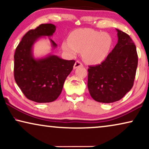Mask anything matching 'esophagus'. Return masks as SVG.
I'll list each match as a JSON object with an SVG mask.
<instances>
[{
	"instance_id": "obj_1",
	"label": "esophagus",
	"mask_w": 149,
	"mask_h": 149,
	"mask_svg": "<svg viewBox=\"0 0 149 149\" xmlns=\"http://www.w3.org/2000/svg\"><path fill=\"white\" fill-rule=\"evenodd\" d=\"M79 67H83V64L81 62H79V61H77L74 65V68H77Z\"/></svg>"
}]
</instances>
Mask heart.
<instances>
[{
	"instance_id": "1",
	"label": "heart",
	"mask_w": 149,
	"mask_h": 149,
	"mask_svg": "<svg viewBox=\"0 0 149 149\" xmlns=\"http://www.w3.org/2000/svg\"><path fill=\"white\" fill-rule=\"evenodd\" d=\"M112 45L113 39L109 34L92 29H80L71 34L70 42H63L62 48L72 56L81 53L85 63L96 65L107 58Z\"/></svg>"
}]
</instances>
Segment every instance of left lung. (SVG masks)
<instances>
[{
    "label": "left lung",
    "mask_w": 149,
    "mask_h": 149,
    "mask_svg": "<svg viewBox=\"0 0 149 149\" xmlns=\"http://www.w3.org/2000/svg\"><path fill=\"white\" fill-rule=\"evenodd\" d=\"M117 31L118 42L107 58L87 70L89 93L99 102L119 100L134 85L138 60L136 45L127 34Z\"/></svg>",
    "instance_id": "1"
}]
</instances>
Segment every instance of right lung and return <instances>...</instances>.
Returning a JSON list of instances; mask_svg holds the SVG:
<instances>
[{
  "label": "right lung",
  "mask_w": 149,
  "mask_h": 149,
  "mask_svg": "<svg viewBox=\"0 0 149 149\" xmlns=\"http://www.w3.org/2000/svg\"><path fill=\"white\" fill-rule=\"evenodd\" d=\"M56 26L42 24L26 32L14 55V78L28 100L38 103L51 102L58 98L66 77L72 70L74 60H66L54 55L34 59L32 46L41 36H52ZM52 47L57 44L49 38Z\"/></svg>",
  "instance_id": "1"
}]
</instances>
